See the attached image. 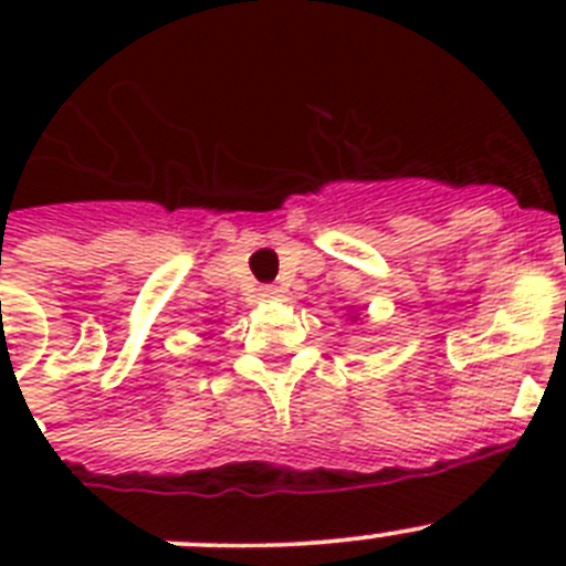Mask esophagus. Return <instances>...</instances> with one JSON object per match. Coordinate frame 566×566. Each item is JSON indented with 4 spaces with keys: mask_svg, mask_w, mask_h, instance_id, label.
<instances>
[{
    "mask_svg": "<svg viewBox=\"0 0 566 566\" xmlns=\"http://www.w3.org/2000/svg\"><path fill=\"white\" fill-rule=\"evenodd\" d=\"M260 297H277V289H272V286L260 289Z\"/></svg>",
    "mask_w": 566,
    "mask_h": 566,
    "instance_id": "obj_1",
    "label": "esophagus"
}]
</instances>
